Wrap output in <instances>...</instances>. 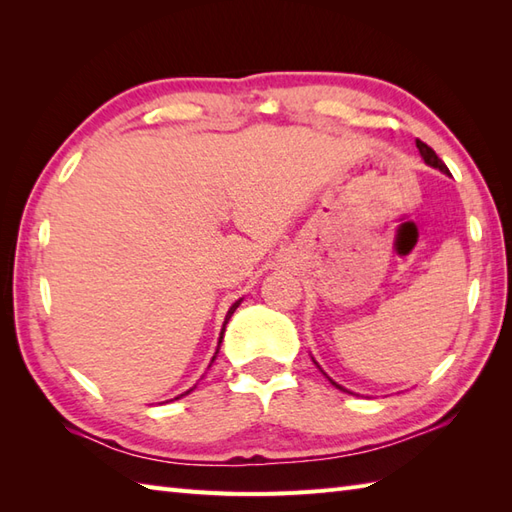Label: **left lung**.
<instances>
[{
  "instance_id": "1",
  "label": "left lung",
  "mask_w": 512,
  "mask_h": 512,
  "mask_svg": "<svg viewBox=\"0 0 512 512\" xmlns=\"http://www.w3.org/2000/svg\"><path fill=\"white\" fill-rule=\"evenodd\" d=\"M416 147H418V151H420V156L424 158V162H427L429 167H436V169H440L442 173H449V169H447V165H444V162L438 158V154L436 151H433L427 143H422V140H416ZM336 385V383H334ZM339 389H343L341 385H336ZM345 391V389H343Z\"/></svg>"
}]
</instances>
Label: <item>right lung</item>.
<instances>
[{
  "label": "right lung",
  "mask_w": 512,
  "mask_h": 512,
  "mask_svg": "<svg viewBox=\"0 0 512 512\" xmlns=\"http://www.w3.org/2000/svg\"><path fill=\"white\" fill-rule=\"evenodd\" d=\"M239 303H242V299H239V301H235V303H233V306H231V308H228V312H226V319H224V328H222V334H220V343H222V336H224V330H226V323H228V319H231V317H233V312L237 310V306H239ZM217 347H220V345H217ZM215 354H217V352H215ZM213 361H215V356H213ZM189 391H191V389H189ZM189 391H184V394H180V396H187V394H189ZM180 396H178V398H180Z\"/></svg>",
  "instance_id": "add662e5"
}]
</instances>
